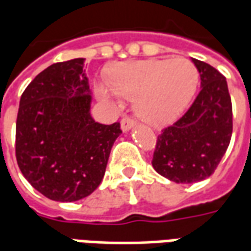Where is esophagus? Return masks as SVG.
Wrapping results in <instances>:
<instances>
[{"label": "esophagus", "mask_w": 251, "mask_h": 251, "mask_svg": "<svg viewBox=\"0 0 251 251\" xmlns=\"http://www.w3.org/2000/svg\"><path fill=\"white\" fill-rule=\"evenodd\" d=\"M134 125H136V122H134V120H131L130 117H124V118L121 120V129L124 131L130 130Z\"/></svg>", "instance_id": "1"}]
</instances>
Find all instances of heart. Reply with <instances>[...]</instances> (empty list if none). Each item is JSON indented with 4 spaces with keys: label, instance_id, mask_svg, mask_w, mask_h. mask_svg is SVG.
<instances>
[{
    "label": "heart",
    "instance_id": "obj_1",
    "mask_svg": "<svg viewBox=\"0 0 251 251\" xmlns=\"http://www.w3.org/2000/svg\"><path fill=\"white\" fill-rule=\"evenodd\" d=\"M110 84L99 83L100 99L121 106L120 97L134 100L136 114L153 126L174 124L183 115L199 84V72L188 59H149L121 63L110 72Z\"/></svg>",
    "mask_w": 251,
    "mask_h": 251
}]
</instances>
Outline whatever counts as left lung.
<instances>
[{"instance_id":"1","label":"left lung","mask_w":251,"mask_h":251,"mask_svg":"<svg viewBox=\"0 0 251 251\" xmlns=\"http://www.w3.org/2000/svg\"><path fill=\"white\" fill-rule=\"evenodd\" d=\"M200 74L201 90L192 106L157 137L154 171L175 183L210 177L225 156L232 133V107L226 77L216 68L191 59Z\"/></svg>"}]
</instances>
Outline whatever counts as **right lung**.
<instances>
[{"label":"right lung","instance_id":"add662e5","mask_svg":"<svg viewBox=\"0 0 251 251\" xmlns=\"http://www.w3.org/2000/svg\"><path fill=\"white\" fill-rule=\"evenodd\" d=\"M84 59L47 67L20 99L16 158L21 174L46 198L76 201L103 179L120 122L102 125L90 114Z\"/></svg>","mask_w":251,"mask_h":251}]
</instances>
